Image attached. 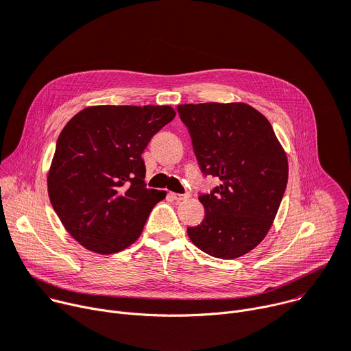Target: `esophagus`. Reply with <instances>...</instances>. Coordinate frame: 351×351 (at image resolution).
<instances>
[{
    "label": "esophagus",
    "instance_id": "esophagus-1",
    "mask_svg": "<svg viewBox=\"0 0 351 351\" xmlns=\"http://www.w3.org/2000/svg\"><path fill=\"white\" fill-rule=\"evenodd\" d=\"M171 197L172 199H175L176 202H180V200H186L189 197V193H183V195H180V193H171Z\"/></svg>",
    "mask_w": 351,
    "mask_h": 351
}]
</instances>
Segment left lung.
<instances>
[{
  "label": "left lung",
  "mask_w": 351,
  "mask_h": 351,
  "mask_svg": "<svg viewBox=\"0 0 351 351\" xmlns=\"http://www.w3.org/2000/svg\"><path fill=\"white\" fill-rule=\"evenodd\" d=\"M203 175L220 186L199 196L204 219L191 241L216 258L247 254L267 236L288 183V159L265 117L245 103L178 106Z\"/></svg>",
  "instance_id": "1"
}]
</instances>
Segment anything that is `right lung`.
Here are the masks:
<instances>
[{"label": "right lung", "instance_id": "1", "mask_svg": "<svg viewBox=\"0 0 351 351\" xmlns=\"http://www.w3.org/2000/svg\"><path fill=\"white\" fill-rule=\"evenodd\" d=\"M169 106H95L62 130L48 173V193L77 243L115 254L141 236L165 191L147 189L141 158L151 138L175 119Z\"/></svg>", "mask_w": 351, "mask_h": 351}]
</instances>
